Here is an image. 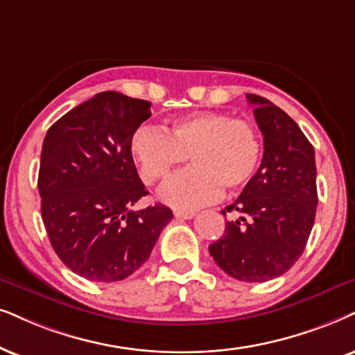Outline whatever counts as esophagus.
I'll use <instances>...</instances> for the list:
<instances>
[{
    "instance_id": "esophagus-1",
    "label": "esophagus",
    "mask_w": 355,
    "mask_h": 355,
    "mask_svg": "<svg viewBox=\"0 0 355 355\" xmlns=\"http://www.w3.org/2000/svg\"><path fill=\"white\" fill-rule=\"evenodd\" d=\"M173 214L177 219H191L196 213L193 209H175Z\"/></svg>"
}]
</instances>
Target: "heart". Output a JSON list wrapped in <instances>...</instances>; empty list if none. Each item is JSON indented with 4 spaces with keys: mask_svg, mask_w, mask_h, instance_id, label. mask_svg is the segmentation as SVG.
<instances>
[{
    "mask_svg": "<svg viewBox=\"0 0 355 355\" xmlns=\"http://www.w3.org/2000/svg\"><path fill=\"white\" fill-rule=\"evenodd\" d=\"M131 152L147 185L164 180L190 157L191 167L173 175L159 196L175 208L191 209L213 203L223 188L236 191L248 185L262 160V141L249 121L201 111L173 121L167 134L149 125L137 129Z\"/></svg>",
    "mask_w": 355,
    "mask_h": 355,
    "instance_id": "b5f03b06",
    "label": "heart"
}]
</instances>
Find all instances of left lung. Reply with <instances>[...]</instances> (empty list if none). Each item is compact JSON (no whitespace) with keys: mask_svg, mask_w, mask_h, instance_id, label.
<instances>
[{"mask_svg":"<svg viewBox=\"0 0 355 355\" xmlns=\"http://www.w3.org/2000/svg\"><path fill=\"white\" fill-rule=\"evenodd\" d=\"M248 101L262 131L263 157L239 198L221 211L239 218L226 221L209 254L236 280L267 282L288 272L306 248L318 205L315 149L284 110L250 93Z\"/></svg>","mask_w":355,"mask_h":355,"instance_id":"left-lung-1","label":"left lung"}]
</instances>
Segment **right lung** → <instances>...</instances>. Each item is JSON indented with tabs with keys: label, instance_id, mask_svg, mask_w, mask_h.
<instances>
[{
	"label": "right lung",
	"instance_id": "add662e5",
	"mask_svg": "<svg viewBox=\"0 0 355 355\" xmlns=\"http://www.w3.org/2000/svg\"><path fill=\"white\" fill-rule=\"evenodd\" d=\"M150 118V103L98 93L62 116L44 137L37 188L40 213L58 259L92 282H118L149 259L172 209L132 211L147 191L131 141Z\"/></svg>",
	"mask_w": 355,
	"mask_h": 355
}]
</instances>
